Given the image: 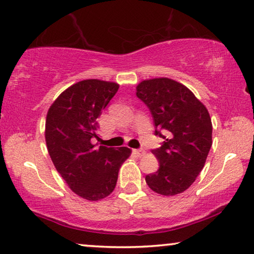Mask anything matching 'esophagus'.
<instances>
[{
    "label": "esophagus",
    "instance_id": "obj_1",
    "mask_svg": "<svg viewBox=\"0 0 254 254\" xmlns=\"http://www.w3.org/2000/svg\"><path fill=\"white\" fill-rule=\"evenodd\" d=\"M133 153L137 155V156H142L145 154V150L143 149H133Z\"/></svg>",
    "mask_w": 254,
    "mask_h": 254
}]
</instances>
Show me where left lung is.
Instances as JSON below:
<instances>
[{
    "label": "left lung",
    "mask_w": 254,
    "mask_h": 254,
    "mask_svg": "<svg viewBox=\"0 0 254 254\" xmlns=\"http://www.w3.org/2000/svg\"><path fill=\"white\" fill-rule=\"evenodd\" d=\"M137 97L149 108L155 135L164 139L151 150L160 168L146 183L157 194H180L202 171L212 146L209 112L187 86L168 77L140 82Z\"/></svg>",
    "instance_id": "8db88e82"
}]
</instances>
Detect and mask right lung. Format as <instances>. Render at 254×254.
I'll list each match as a JSON object with an SVG mask.
<instances>
[{
	"mask_svg": "<svg viewBox=\"0 0 254 254\" xmlns=\"http://www.w3.org/2000/svg\"><path fill=\"white\" fill-rule=\"evenodd\" d=\"M119 84L84 79L66 89L49 108L45 141L57 171L82 198L99 200L116 186L119 170L130 156L127 147L93 145L99 140L97 119Z\"/></svg>",
	"mask_w": 254,
	"mask_h": 254,
	"instance_id": "right-lung-1",
	"label": "right lung"
}]
</instances>
